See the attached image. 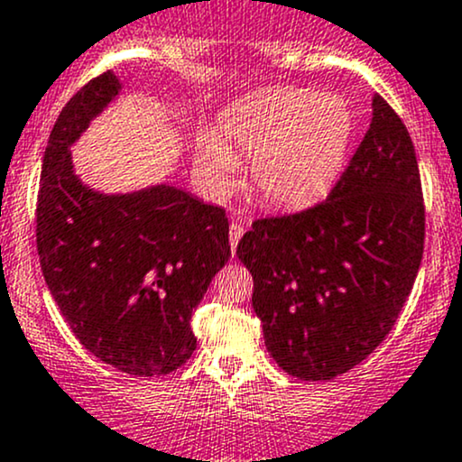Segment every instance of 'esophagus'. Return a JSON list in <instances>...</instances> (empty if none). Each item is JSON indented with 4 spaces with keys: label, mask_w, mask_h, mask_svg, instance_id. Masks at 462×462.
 I'll list each match as a JSON object with an SVG mask.
<instances>
[{
    "label": "esophagus",
    "mask_w": 462,
    "mask_h": 462,
    "mask_svg": "<svg viewBox=\"0 0 462 462\" xmlns=\"http://www.w3.org/2000/svg\"><path fill=\"white\" fill-rule=\"evenodd\" d=\"M245 236V226L240 225V222H231L229 226V242H231V249L236 251L237 242H240V237Z\"/></svg>",
    "instance_id": "esophagus-1"
}]
</instances>
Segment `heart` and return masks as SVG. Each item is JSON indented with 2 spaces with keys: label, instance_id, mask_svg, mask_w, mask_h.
Instances as JSON below:
<instances>
[{
  "label": "heart",
  "instance_id": "b5f03b06",
  "mask_svg": "<svg viewBox=\"0 0 462 462\" xmlns=\"http://www.w3.org/2000/svg\"><path fill=\"white\" fill-rule=\"evenodd\" d=\"M220 130L233 152L209 138L200 176L213 193L229 189L237 153L251 158L253 189L282 209L319 200L341 173L355 118L348 103L317 90L277 88L222 114Z\"/></svg>",
  "mask_w": 462,
  "mask_h": 462
}]
</instances>
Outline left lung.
Instances as JSON below:
<instances>
[{"mask_svg": "<svg viewBox=\"0 0 462 462\" xmlns=\"http://www.w3.org/2000/svg\"><path fill=\"white\" fill-rule=\"evenodd\" d=\"M425 205L408 127L383 97L326 200L260 217L237 257L275 364L328 381L388 337L423 260Z\"/></svg>", "mask_w": 462, "mask_h": 462, "instance_id": "obj_1", "label": "left lung"}]
</instances>
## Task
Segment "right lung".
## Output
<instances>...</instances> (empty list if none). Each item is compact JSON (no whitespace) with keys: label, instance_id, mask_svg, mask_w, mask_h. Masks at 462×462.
I'll return each instance as SVG.
<instances>
[{"label":"right lung","instance_id":"obj_1","mask_svg":"<svg viewBox=\"0 0 462 462\" xmlns=\"http://www.w3.org/2000/svg\"><path fill=\"white\" fill-rule=\"evenodd\" d=\"M103 72L66 103L43 152L37 253L83 348L134 376L178 370L196 350L191 315L231 257L229 220L170 185L103 196L74 176L70 145L118 94Z\"/></svg>","mask_w":462,"mask_h":462}]
</instances>
